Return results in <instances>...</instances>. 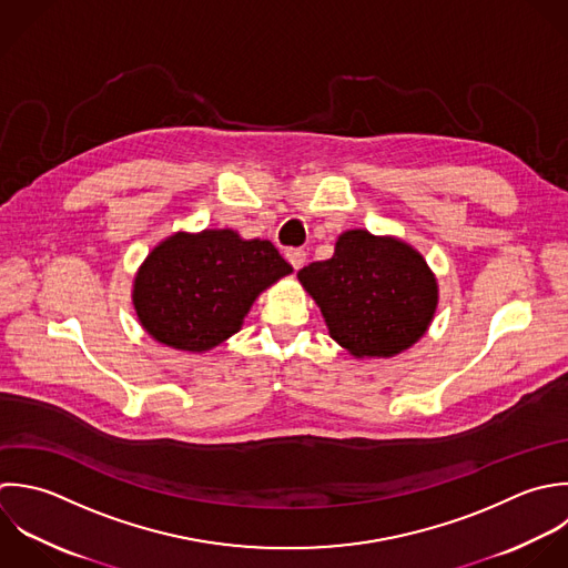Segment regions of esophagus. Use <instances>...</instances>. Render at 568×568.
I'll use <instances>...</instances> for the list:
<instances>
[{"label": "esophagus", "instance_id": "34e87169", "mask_svg": "<svg viewBox=\"0 0 568 568\" xmlns=\"http://www.w3.org/2000/svg\"><path fill=\"white\" fill-rule=\"evenodd\" d=\"M285 258L290 261V265H292L294 270H301V267L305 265L307 254H305V250H301V247H292V250L285 252Z\"/></svg>", "mask_w": 568, "mask_h": 568}]
</instances>
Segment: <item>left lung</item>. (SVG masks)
Instances as JSON below:
<instances>
[{"label": "left lung", "mask_w": 568, "mask_h": 568, "mask_svg": "<svg viewBox=\"0 0 568 568\" xmlns=\"http://www.w3.org/2000/svg\"><path fill=\"white\" fill-rule=\"evenodd\" d=\"M329 336L356 358L396 356L427 332L438 283L418 250L394 236L347 230L334 256L298 272Z\"/></svg>", "instance_id": "1"}]
</instances>
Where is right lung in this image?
Instances as JSON below:
<instances>
[{
    "label": "right lung",
    "mask_w": 568,
    "mask_h": 568,
    "mask_svg": "<svg viewBox=\"0 0 568 568\" xmlns=\"http://www.w3.org/2000/svg\"><path fill=\"white\" fill-rule=\"evenodd\" d=\"M290 272L270 241L234 230L176 232L139 267L132 303L154 341L201 354L236 334L256 296Z\"/></svg>",
    "instance_id": "add662e5"
}]
</instances>
